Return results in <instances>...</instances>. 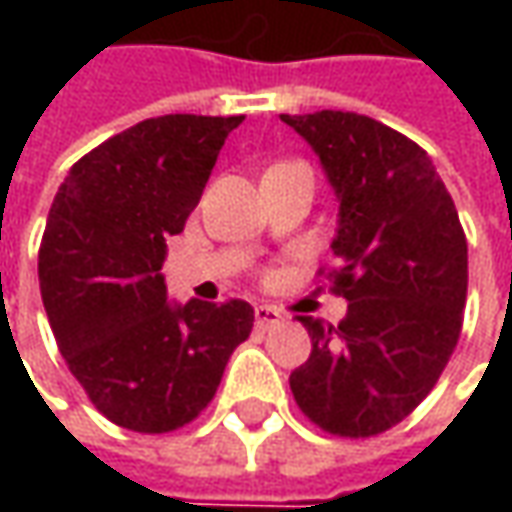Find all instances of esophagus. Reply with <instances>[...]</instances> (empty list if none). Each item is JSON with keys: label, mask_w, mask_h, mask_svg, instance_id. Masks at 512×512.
<instances>
[{"label": "esophagus", "mask_w": 512, "mask_h": 512, "mask_svg": "<svg viewBox=\"0 0 512 512\" xmlns=\"http://www.w3.org/2000/svg\"><path fill=\"white\" fill-rule=\"evenodd\" d=\"M285 316H282V310H276L273 305H259L256 307V325L262 327V330H267V327L279 325Z\"/></svg>", "instance_id": "esophagus-1"}]
</instances>
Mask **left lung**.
I'll use <instances>...</instances> for the list:
<instances>
[{
	"mask_svg": "<svg viewBox=\"0 0 512 512\" xmlns=\"http://www.w3.org/2000/svg\"><path fill=\"white\" fill-rule=\"evenodd\" d=\"M316 150L339 199L333 293L339 325L299 316L310 359L290 373L307 419L344 439L379 436L439 382L462 333L467 239L430 156L350 110L282 113Z\"/></svg>",
	"mask_w": 512,
	"mask_h": 512,
	"instance_id": "left-lung-1",
	"label": "left lung"
}]
</instances>
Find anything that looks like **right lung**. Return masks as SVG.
Wrapping results in <instances>:
<instances>
[{"instance_id":"1","label":"right lung","mask_w":512,"mask_h":512,"mask_svg":"<svg viewBox=\"0 0 512 512\" xmlns=\"http://www.w3.org/2000/svg\"><path fill=\"white\" fill-rule=\"evenodd\" d=\"M245 116L170 113L85 153L59 187L39 247V287L70 373L133 433L193 422L253 330V307L170 305L165 239L185 230L227 133Z\"/></svg>"}]
</instances>
